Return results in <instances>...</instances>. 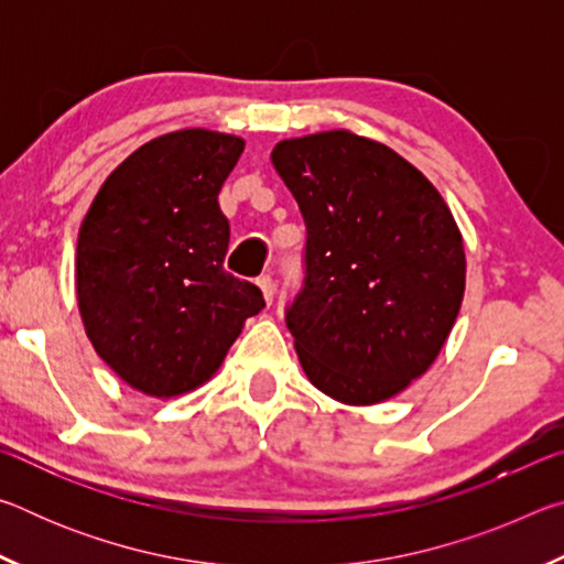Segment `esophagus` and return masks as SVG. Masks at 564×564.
<instances>
[{
    "label": "esophagus",
    "mask_w": 564,
    "mask_h": 564,
    "mask_svg": "<svg viewBox=\"0 0 564 564\" xmlns=\"http://www.w3.org/2000/svg\"><path fill=\"white\" fill-rule=\"evenodd\" d=\"M256 283H259V289H261V293H263L265 303L271 305V303H273V295H275V283H273L271 275H261V279L256 281Z\"/></svg>",
    "instance_id": "obj_1"
}]
</instances>
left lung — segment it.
I'll list each match as a JSON object with an SVG mask.
<instances>
[{"instance_id": "left-lung-1", "label": "left lung", "mask_w": 564, "mask_h": 564, "mask_svg": "<svg viewBox=\"0 0 564 564\" xmlns=\"http://www.w3.org/2000/svg\"><path fill=\"white\" fill-rule=\"evenodd\" d=\"M271 161L305 221V283L285 311L303 373L376 405L441 356L465 295L451 206L393 149L346 129L283 139Z\"/></svg>"}]
</instances>
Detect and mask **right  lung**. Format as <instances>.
I'll return each mask as SVG.
<instances>
[{
  "instance_id": "add662e5",
  "label": "right lung",
  "mask_w": 564,
  "mask_h": 564,
  "mask_svg": "<svg viewBox=\"0 0 564 564\" xmlns=\"http://www.w3.org/2000/svg\"><path fill=\"white\" fill-rule=\"evenodd\" d=\"M246 141L178 129L111 171L76 241V303L97 356L123 383L176 398L212 380L265 301L224 271L218 191Z\"/></svg>"
}]
</instances>
